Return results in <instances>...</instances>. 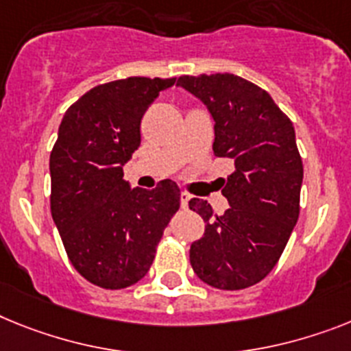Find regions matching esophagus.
<instances>
[{"label":"esophagus","instance_id":"34e87169","mask_svg":"<svg viewBox=\"0 0 351 351\" xmlns=\"http://www.w3.org/2000/svg\"><path fill=\"white\" fill-rule=\"evenodd\" d=\"M189 199H191V194L185 193V191H182V193H180V205H182V208H187V205H189Z\"/></svg>","mask_w":351,"mask_h":351}]
</instances>
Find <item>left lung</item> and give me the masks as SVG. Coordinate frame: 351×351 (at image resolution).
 Segmentation results:
<instances>
[{"label":"left lung","mask_w":351,"mask_h":351,"mask_svg":"<svg viewBox=\"0 0 351 351\" xmlns=\"http://www.w3.org/2000/svg\"><path fill=\"white\" fill-rule=\"evenodd\" d=\"M176 85L207 105L216 121L214 155L235 166L221 191L230 203L225 214L189 202L207 223L191 244V266L216 289H246L276 266L298 221L303 164L294 126L266 90L241 76L185 75Z\"/></svg>","instance_id":"1"}]
</instances>
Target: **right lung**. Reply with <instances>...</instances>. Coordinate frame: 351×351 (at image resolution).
<instances>
[{
	"label": "right lung",
	"mask_w": 351,
	"mask_h": 351,
	"mask_svg": "<svg viewBox=\"0 0 351 351\" xmlns=\"http://www.w3.org/2000/svg\"><path fill=\"white\" fill-rule=\"evenodd\" d=\"M175 78L130 76L93 87L66 110L49 155L51 216L67 257L90 284L125 289L153 264L180 207V187L130 189L123 166L141 144V119Z\"/></svg>",
	"instance_id": "obj_1"
}]
</instances>
